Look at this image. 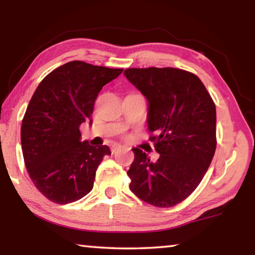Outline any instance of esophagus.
I'll return each instance as SVG.
<instances>
[{
	"instance_id": "34e87169",
	"label": "esophagus",
	"mask_w": 255,
	"mask_h": 255,
	"mask_svg": "<svg viewBox=\"0 0 255 255\" xmlns=\"http://www.w3.org/2000/svg\"><path fill=\"white\" fill-rule=\"evenodd\" d=\"M122 147H123V146H122V145H120V144H114L113 146H111V152H116L117 151V149H120V148H122Z\"/></svg>"
}]
</instances>
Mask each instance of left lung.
<instances>
[{
  "mask_svg": "<svg viewBox=\"0 0 255 255\" xmlns=\"http://www.w3.org/2000/svg\"><path fill=\"white\" fill-rule=\"evenodd\" d=\"M124 74L148 101L149 140L160 154L153 162L132 148L130 189L154 207H174L196 189L214 158L215 102L198 76L184 69L128 68Z\"/></svg>",
  "mask_w": 255,
  "mask_h": 255,
  "instance_id": "1",
  "label": "left lung"
}]
</instances>
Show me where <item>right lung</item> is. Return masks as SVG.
Returning <instances> with one entry per match:
<instances>
[{"label":"right lung","instance_id":"right-lung-1","mask_svg":"<svg viewBox=\"0 0 255 255\" xmlns=\"http://www.w3.org/2000/svg\"><path fill=\"white\" fill-rule=\"evenodd\" d=\"M122 68L69 61L41 80L22 121L24 163L34 187L53 203L67 204L93 189L107 145L80 141L81 123L92 117L101 89Z\"/></svg>","mask_w":255,"mask_h":255}]
</instances>
